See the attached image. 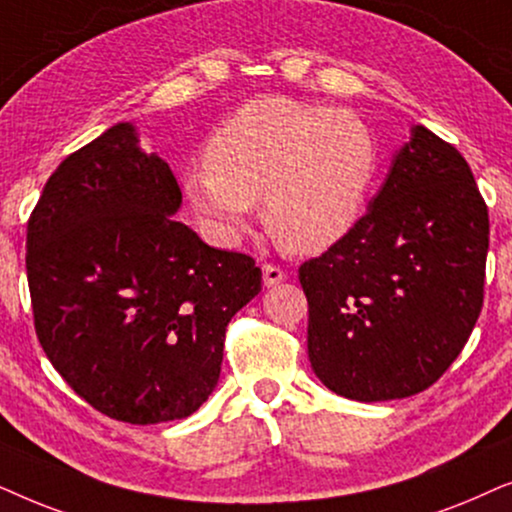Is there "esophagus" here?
<instances>
[{
    "mask_svg": "<svg viewBox=\"0 0 512 512\" xmlns=\"http://www.w3.org/2000/svg\"><path fill=\"white\" fill-rule=\"evenodd\" d=\"M262 276H264V285H267V288H274V285L285 281V271L281 267H276V264H264Z\"/></svg>",
    "mask_w": 512,
    "mask_h": 512,
    "instance_id": "1",
    "label": "esophagus"
}]
</instances>
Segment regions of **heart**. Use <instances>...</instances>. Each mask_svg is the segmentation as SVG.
<instances>
[{
	"instance_id": "heart-1",
	"label": "heart",
	"mask_w": 512,
	"mask_h": 512,
	"mask_svg": "<svg viewBox=\"0 0 512 512\" xmlns=\"http://www.w3.org/2000/svg\"><path fill=\"white\" fill-rule=\"evenodd\" d=\"M377 166V138L358 114L260 98L213 133L185 194L217 241H241L260 201L264 227L285 250L320 252L356 227Z\"/></svg>"
}]
</instances>
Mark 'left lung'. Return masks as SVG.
Wrapping results in <instances>:
<instances>
[{
	"label": "left lung",
	"mask_w": 512,
	"mask_h": 512,
	"mask_svg": "<svg viewBox=\"0 0 512 512\" xmlns=\"http://www.w3.org/2000/svg\"><path fill=\"white\" fill-rule=\"evenodd\" d=\"M487 248V203L466 159L414 126L370 210L299 267L316 377L360 403L426 391L478 323Z\"/></svg>",
	"instance_id": "8db88e82"
}]
</instances>
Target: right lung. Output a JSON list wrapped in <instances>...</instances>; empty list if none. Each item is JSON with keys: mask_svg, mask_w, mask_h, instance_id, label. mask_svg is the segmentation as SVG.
Masks as SVG:
<instances>
[{"mask_svg": "<svg viewBox=\"0 0 512 512\" xmlns=\"http://www.w3.org/2000/svg\"><path fill=\"white\" fill-rule=\"evenodd\" d=\"M173 170L107 128L49 177L27 222V285L46 358L109 419L161 424L206 403L224 332L262 290L243 252L177 222Z\"/></svg>", "mask_w": 512, "mask_h": 512, "instance_id": "right-lung-1", "label": "right lung"}]
</instances>
